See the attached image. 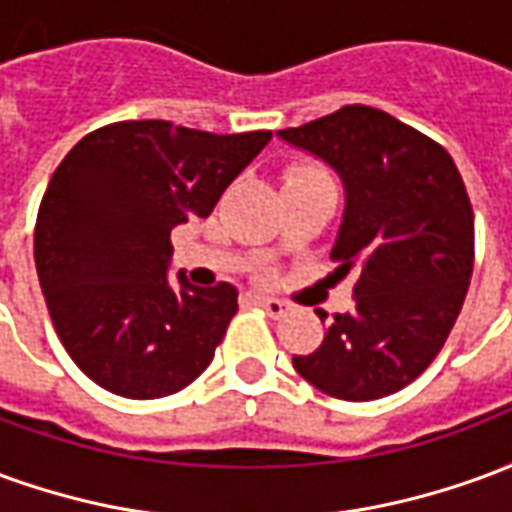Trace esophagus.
Instances as JSON below:
<instances>
[{"label": "esophagus", "instance_id": "obj_1", "mask_svg": "<svg viewBox=\"0 0 512 512\" xmlns=\"http://www.w3.org/2000/svg\"><path fill=\"white\" fill-rule=\"evenodd\" d=\"M252 299H255L257 304H260V307H263V310L271 315V318H282V315L288 312V304H285V301L274 299V296H266V293H255Z\"/></svg>", "mask_w": 512, "mask_h": 512}]
</instances>
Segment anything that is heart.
Instances as JSON below:
<instances>
[{
	"mask_svg": "<svg viewBox=\"0 0 512 512\" xmlns=\"http://www.w3.org/2000/svg\"><path fill=\"white\" fill-rule=\"evenodd\" d=\"M304 175H323V172L315 167H293L288 172V178H304Z\"/></svg>",
	"mask_w": 512,
	"mask_h": 512,
	"instance_id": "heart-1",
	"label": "heart"
}]
</instances>
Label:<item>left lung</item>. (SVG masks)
Returning a JSON list of instances; mask_svg holds the SVG:
<instances>
[{
    "instance_id": "left-lung-1",
    "label": "left lung",
    "mask_w": 512,
    "mask_h": 512,
    "mask_svg": "<svg viewBox=\"0 0 512 512\" xmlns=\"http://www.w3.org/2000/svg\"><path fill=\"white\" fill-rule=\"evenodd\" d=\"M277 136L340 175L332 260L359 271L354 307L293 367L340 400L392 395L436 359L469 290L474 213L461 172L444 147L373 106H343Z\"/></svg>"
}]
</instances>
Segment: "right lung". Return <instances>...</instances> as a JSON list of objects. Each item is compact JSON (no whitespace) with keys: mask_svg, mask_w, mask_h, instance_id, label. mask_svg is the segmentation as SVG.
Segmentation results:
<instances>
[{"mask_svg":"<svg viewBox=\"0 0 512 512\" xmlns=\"http://www.w3.org/2000/svg\"><path fill=\"white\" fill-rule=\"evenodd\" d=\"M271 131L208 134L126 120L62 158L35 224L51 323L84 376L131 400L180 392L211 365L238 310L230 282H169L172 227L211 216Z\"/></svg>","mask_w":512,"mask_h":512,"instance_id":"right-lung-1","label":"right lung"}]
</instances>
